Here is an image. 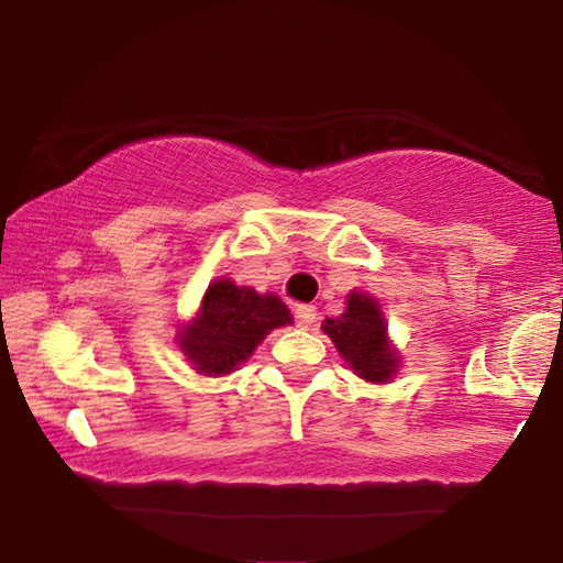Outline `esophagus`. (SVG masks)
Listing matches in <instances>:
<instances>
[{
	"label": "esophagus",
	"mask_w": 563,
	"mask_h": 563,
	"mask_svg": "<svg viewBox=\"0 0 563 563\" xmlns=\"http://www.w3.org/2000/svg\"><path fill=\"white\" fill-rule=\"evenodd\" d=\"M296 321H298V327H303V329L313 327V321H316V308H313V306H298V308H296Z\"/></svg>",
	"instance_id": "esophagus-1"
}]
</instances>
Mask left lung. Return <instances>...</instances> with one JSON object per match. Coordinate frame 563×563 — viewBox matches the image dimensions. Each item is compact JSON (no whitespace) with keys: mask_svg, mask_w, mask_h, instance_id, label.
<instances>
[{"mask_svg":"<svg viewBox=\"0 0 563 563\" xmlns=\"http://www.w3.org/2000/svg\"><path fill=\"white\" fill-rule=\"evenodd\" d=\"M321 329L334 342L346 367L364 383L387 385L400 372V352L387 336L385 313L372 292L352 290L344 313L327 319Z\"/></svg>","mask_w":563,"mask_h":563,"instance_id":"1","label":"left lung"}]
</instances>
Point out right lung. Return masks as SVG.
<instances>
[{"instance_id": "right-lung-1", "label": "right lung", "mask_w": 563, "mask_h": 563, "mask_svg": "<svg viewBox=\"0 0 563 563\" xmlns=\"http://www.w3.org/2000/svg\"><path fill=\"white\" fill-rule=\"evenodd\" d=\"M288 323L292 316L275 292L217 278L206 288L194 319L178 327L176 344L199 375L224 377L240 369L273 329Z\"/></svg>"}]
</instances>
